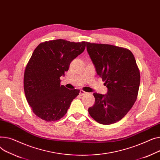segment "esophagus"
Listing matches in <instances>:
<instances>
[{
    "instance_id": "34e87169",
    "label": "esophagus",
    "mask_w": 160,
    "mask_h": 160,
    "mask_svg": "<svg viewBox=\"0 0 160 160\" xmlns=\"http://www.w3.org/2000/svg\"><path fill=\"white\" fill-rule=\"evenodd\" d=\"M87 92H84V91H83V90H80V92H79V94L81 95V96H83V95H85V94H87Z\"/></svg>"
}]
</instances>
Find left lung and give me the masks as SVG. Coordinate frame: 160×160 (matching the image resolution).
I'll return each instance as SVG.
<instances>
[{
  "label": "left lung",
  "instance_id": "1",
  "mask_svg": "<svg viewBox=\"0 0 160 160\" xmlns=\"http://www.w3.org/2000/svg\"><path fill=\"white\" fill-rule=\"evenodd\" d=\"M87 52L97 74L105 81L107 94L94 93L95 103L88 108L91 117L102 125L121 120L137 99L140 73L130 50L110 44L87 42Z\"/></svg>",
  "mask_w": 160,
  "mask_h": 160
}]
</instances>
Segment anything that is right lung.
I'll use <instances>...</instances> for the list:
<instances>
[{"label": "right lung", "instance_id": "obj_1", "mask_svg": "<svg viewBox=\"0 0 160 160\" xmlns=\"http://www.w3.org/2000/svg\"><path fill=\"white\" fill-rule=\"evenodd\" d=\"M86 42H74L57 39L37 46L28 62L24 76V89L33 113L46 121L62 118L79 90L61 85V76L71 62L82 53Z\"/></svg>", "mask_w": 160, "mask_h": 160}]
</instances>
